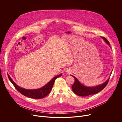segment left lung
I'll use <instances>...</instances> for the list:
<instances>
[{"instance_id": "obj_1", "label": "left lung", "mask_w": 122, "mask_h": 122, "mask_svg": "<svg viewBox=\"0 0 122 122\" xmlns=\"http://www.w3.org/2000/svg\"><path fill=\"white\" fill-rule=\"evenodd\" d=\"M101 37L110 46L109 41L105 37ZM71 76L72 75H71ZM72 76L75 79V81L73 85L72 86V90L75 94H76L78 96L81 97H86L91 95H94L101 91L106 86V85L108 83L110 79L109 78L106 81H105L100 85L93 87H86L85 86L83 85L79 82V81L76 77H75L73 76Z\"/></svg>"}]
</instances>
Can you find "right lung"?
Masks as SVG:
<instances>
[{
    "label": "right lung",
    "instance_id": "right-lung-1",
    "mask_svg": "<svg viewBox=\"0 0 122 122\" xmlns=\"http://www.w3.org/2000/svg\"><path fill=\"white\" fill-rule=\"evenodd\" d=\"M62 75V74H60L57 76H56L54 78L52 79L44 86L42 87V88L34 90H28L20 87L18 86L12 81V80L11 79L9 75H8V76L10 81L14 85L15 89L18 92H19L21 94L29 98L41 99L44 98L50 93L52 88H53V86L54 85L56 79H57L58 77H60Z\"/></svg>",
    "mask_w": 122,
    "mask_h": 122
}]
</instances>
